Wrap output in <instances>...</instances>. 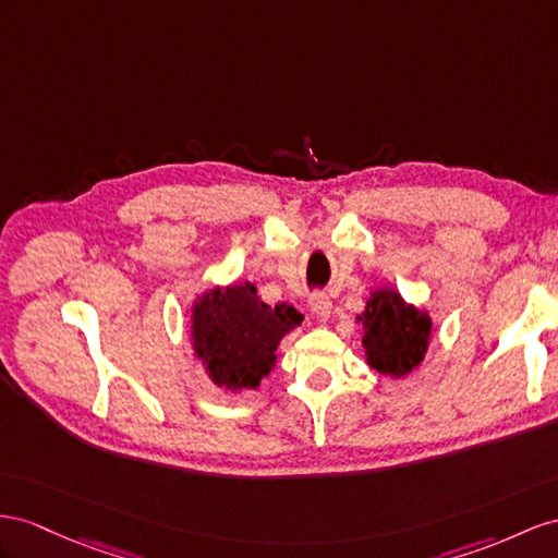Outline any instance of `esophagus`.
<instances>
[{
	"mask_svg": "<svg viewBox=\"0 0 558 558\" xmlns=\"http://www.w3.org/2000/svg\"><path fill=\"white\" fill-rule=\"evenodd\" d=\"M308 306H311V311H313V316L316 318H330V313H332V302H330V296L327 294H311L308 296Z\"/></svg>",
	"mask_w": 558,
	"mask_h": 558,
	"instance_id": "34e87169",
	"label": "esophagus"
}]
</instances>
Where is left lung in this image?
Listing matches in <instances>:
<instances>
[{
    "mask_svg": "<svg viewBox=\"0 0 558 558\" xmlns=\"http://www.w3.org/2000/svg\"><path fill=\"white\" fill-rule=\"evenodd\" d=\"M365 327L363 347L367 365L389 377H405L415 369L432 341L428 313L408 304L391 288L373 292L359 316Z\"/></svg>",
    "mask_w": 558,
    "mask_h": 558,
    "instance_id": "8db88e82",
    "label": "left lung"
}]
</instances>
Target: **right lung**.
<instances>
[{"instance_id": "obj_1", "label": "right lung", "mask_w": 558, "mask_h": 558, "mask_svg": "<svg viewBox=\"0 0 558 558\" xmlns=\"http://www.w3.org/2000/svg\"><path fill=\"white\" fill-rule=\"evenodd\" d=\"M302 320L294 306L264 304L252 282L207 290L193 304L195 359L217 387L256 389L276 365L280 339Z\"/></svg>"}]
</instances>
